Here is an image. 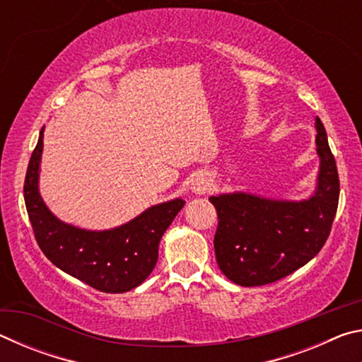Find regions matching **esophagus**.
<instances>
[{
    "mask_svg": "<svg viewBox=\"0 0 362 362\" xmlns=\"http://www.w3.org/2000/svg\"><path fill=\"white\" fill-rule=\"evenodd\" d=\"M189 188L194 194H204L207 189L211 188V177L206 173H198L193 175L192 182H189Z\"/></svg>",
    "mask_w": 362,
    "mask_h": 362,
    "instance_id": "1",
    "label": "esophagus"
}]
</instances>
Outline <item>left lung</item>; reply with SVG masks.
Wrapping results in <instances>:
<instances>
[{"instance_id": "obj_1", "label": "left lung", "mask_w": 362, "mask_h": 362, "mask_svg": "<svg viewBox=\"0 0 362 362\" xmlns=\"http://www.w3.org/2000/svg\"><path fill=\"white\" fill-rule=\"evenodd\" d=\"M315 127L320 169L310 196L296 201L231 192L209 198L218 216L216 259L235 284L274 283L306 265L326 243L339 206L340 185L320 118Z\"/></svg>"}]
</instances>
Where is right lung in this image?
<instances>
[{"instance_id": "1", "label": "right lung", "mask_w": 362, "mask_h": 362, "mask_svg": "<svg viewBox=\"0 0 362 362\" xmlns=\"http://www.w3.org/2000/svg\"><path fill=\"white\" fill-rule=\"evenodd\" d=\"M45 127L30 158L23 196L35 238L54 265L97 291L122 293L150 276L164 231L185 206L182 198L150 206L129 222L108 230L66 223L49 209L40 192Z\"/></svg>"}]
</instances>
